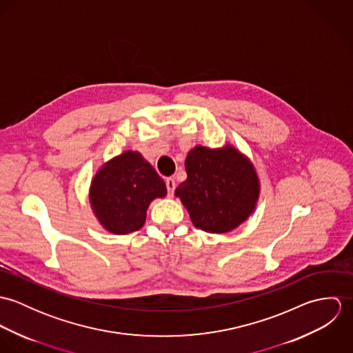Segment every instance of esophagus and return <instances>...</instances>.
Returning <instances> with one entry per match:
<instances>
[{
	"label": "esophagus",
	"mask_w": 353,
	"mask_h": 353,
	"mask_svg": "<svg viewBox=\"0 0 353 353\" xmlns=\"http://www.w3.org/2000/svg\"><path fill=\"white\" fill-rule=\"evenodd\" d=\"M165 186H167V192H168V196L172 197L174 192H175V181L172 178H167L165 179Z\"/></svg>",
	"instance_id": "obj_1"
}]
</instances>
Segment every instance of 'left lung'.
Listing matches in <instances>:
<instances>
[{
    "label": "left lung",
    "mask_w": 353,
    "mask_h": 353,
    "mask_svg": "<svg viewBox=\"0 0 353 353\" xmlns=\"http://www.w3.org/2000/svg\"><path fill=\"white\" fill-rule=\"evenodd\" d=\"M188 179L175 189L194 227L225 234L246 221L259 199V179L250 159L232 145H196L185 160Z\"/></svg>",
    "instance_id": "left-lung-1"
}]
</instances>
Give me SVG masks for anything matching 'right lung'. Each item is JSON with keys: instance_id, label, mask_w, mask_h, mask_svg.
I'll list each match as a JSON object with an SVG mask.
<instances>
[{"instance_id": "add662e5", "label": "right lung", "mask_w": 353, "mask_h": 353, "mask_svg": "<svg viewBox=\"0 0 353 353\" xmlns=\"http://www.w3.org/2000/svg\"><path fill=\"white\" fill-rule=\"evenodd\" d=\"M167 194L164 181L137 151H125L104 163L91 181L90 202L101 227L125 235L140 230L154 199Z\"/></svg>"}]
</instances>
